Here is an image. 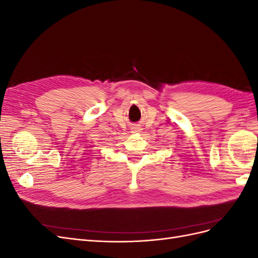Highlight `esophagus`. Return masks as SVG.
<instances>
[{
  "mask_svg": "<svg viewBox=\"0 0 258 258\" xmlns=\"http://www.w3.org/2000/svg\"><path fill=\"white\" fill-rule=\"evenodd\" d=\"M134 131H136V132H140V131H141V128L136 127V128H134Z\"/></svg>",
  "mask_w": 258,
  "mask_h": 258,
  "instance_id": "obj_1",
  "label": "esophagus"
}]
</instances>
